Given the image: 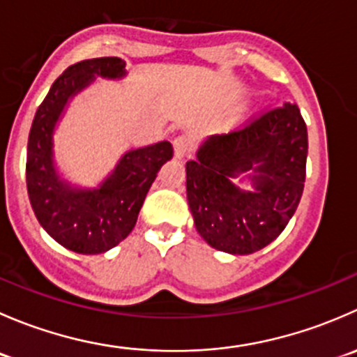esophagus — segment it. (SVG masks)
<instances>
[{
	"label": "esophagus",
	"mask_w": 357,
	"mask_h": 357,
	"mask_svg": "<svg viewBox=\"0 0 357 357\" xmlns=\"http://www.w3.org/2000/svg\"><path fill=\"white\" fill-rule=\"evenodd\" d=\"M172 145H174V157L185 158L190 153V149H192V139L188 136L181 135L172 142Z\"/></svg>",
	"instance_id": "obj_1"
}]
</instances>
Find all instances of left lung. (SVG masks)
Masks as SVG:
<instances>
[{"instance_id":"8db88e82","label":"left lung","mask_w":357,"mask_h":357,"mask_svg":"<svg viewBox=\"0 0 357 357\" xmlns=\"http://www.w3.org/2000/svg\"><path fill=\"white\" fill-rule=\"evenodd\" d=\"M305 160L307 128L295 103L208 136L186 162V199L202 238L233 255L269 245L297 211ZM238 178L251 190L235 185Z\"/></svg>"}]
</instances>
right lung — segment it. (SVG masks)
Here are the masks:
<instances>
[{"label": "right lung", "mask_w": 357, "mask_h": 357, "mask_svg": "<svg viewBox=\"0 0 357 357\" xmlns=\"http://www.w3.org/2000/svg\"><path fill=\"white\" fill-rule=\"evenodd\" d=\"M117 56L82 60L53 82L32 121L27 143V193L39 225L60 245L77 254H103L132 231L139 208L162 165L172 158V145L158 142L128 150L95 188L72 185L55 160V129L68 103L96 77H126Z\"/></svg>", "instance_id": "1"}]
</instances>
